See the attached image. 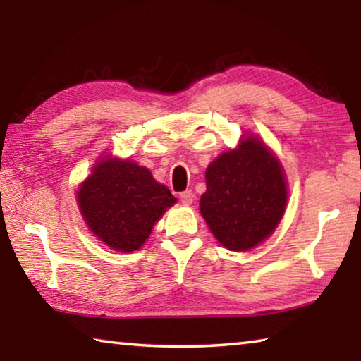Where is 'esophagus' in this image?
Instances as JSON below:
<instances>
[{
	"label": "esophagus",
	"mask_w": 361,
	"mask_h": 361,
	"mask_svg": "<svg viewBox=\"0 0 361 361\" xmlns=\"http://www.w3.org/2000/svg\"><path fill=\"white\" fill-rule=\"evenodd\" d=\"M180 200L185 205H191L192 204V200H194V194H192V191H185V192H181L180 194Z\"/></svg>",
	"instance_id": "obj_1"
}]
</instances>
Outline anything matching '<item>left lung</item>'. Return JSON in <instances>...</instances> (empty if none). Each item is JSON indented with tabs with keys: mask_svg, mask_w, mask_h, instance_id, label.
Listing matches in <instances>:
<instances>
[{
	"mask_svg": "<svg viewBox=\"0 0 361 361\" xmlns=\"http://www.w3.org/2000/svg\"><path fill=\"white\" fill-rule=\"evenodd\" d=\"M200 213L226 248L245 252L272 234L283 216L286 183L282 167L258 138L242 140L205 172Z\"/></svg>",
	"mask_w": 361,
	"mask_h": 361,
	"instance_id": "8db88e82",
	"label": "left lung"
}]
</instances>
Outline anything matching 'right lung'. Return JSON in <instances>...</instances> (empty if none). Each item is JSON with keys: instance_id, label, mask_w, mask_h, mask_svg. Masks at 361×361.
I'll return each mask as SVG.
<instances>
[{"instance_id": "right-lung-1", "label": "right lung", "mask_w": 361, "mask_h": 361, "mask_svg": "<svg viewBox=\"0 0 361 361\" xmlns=\"http://www.w3.org/2000/svg\"><path fill=\"white\" fill-rule=\"evenodd\" d=\"M78 202L89 229L102 242L129 253L143 245L152 226L176 199L148 169L102 159L79 189Z\"/></svg>"}]
</instances>
